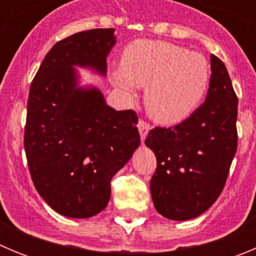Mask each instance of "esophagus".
<instances>
[{
    "label": "esophagus",
    "instance_id": "1",
    "mask_svg": "<svg viewBox=\"0 0 256 256\" xmlns=\"http://www.w3.org/2000/svg\"><path fill=\"white\" fill-rule=\"evenodd\" d=\"M137 126H138L140 136H141L142 142H144V140H146V136H148V130H151V126L148 123V122H144V120H142V119H140L138 124H137Z\"/></svg>",
    "mask_w": 256,
    "mask_h": 256
}]
</instances>
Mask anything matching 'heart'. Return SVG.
I'll use <instances>...</instances> for the list:
<instances>
[{"label": "heart", "mask_w": 256, "mask_h": 256, "mask_svg": "<svg viewBox=\"0 0 256 256\" xmlns=\"http://www.w3.org/2000/svg\"><path fill=\"white\" fill-rule=\"evenodd\" d=\"M122 90L146 87L144 104L155 120L186 119L201 102L210 82V66L198 52L162 40H136L124 50L122 69L112 73Z\"/></svg>", "instance_id": "b5f03b06"}]
</instances>
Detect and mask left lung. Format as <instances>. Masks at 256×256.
Segmentation results:
<instances>
[{
  "label": "left lung",
  "mask_w": 256,
  "mask_h": 256,
  "mask_svg": "<svg viewBox=\"0 0 256 256\" xmlns=\"http://www.w3.org/2000/svg\"><path fill=\"white\" fill-rule=\"evenodd\" d=\"M210 65L204 104L177 126H155L144 141L156 156L154 205L172 220L196 218L216 202L237 150L238 98L223 61L212 55Z\"/></svg>",
  "instance_id": "1"
}]
</instances>
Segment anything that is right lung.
<instances>
[{
    "mask_svg": "<svg viewBox=\"0 0 256 256\" xmlns=\"http://www.w3.org/2000/svg\"><path fill=\"white\" fill-rule=\"evenodd\" d=\"M115 29H91L58 40L29 90L24 148L36 190L61 216L102 212L110 182L140 146L138 118L116 112L97 88L78 86L74 65L106 74Z\"/></svg>",
    "mask_w": 256,
    "mask_h": 256,
    "instance_id": "add662e5",
    "label": "right lung"
}]
</instances>
